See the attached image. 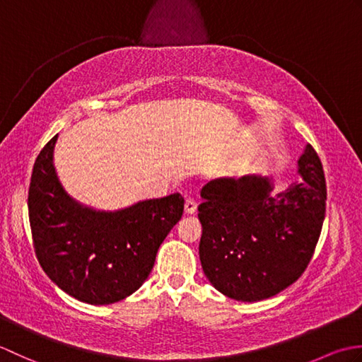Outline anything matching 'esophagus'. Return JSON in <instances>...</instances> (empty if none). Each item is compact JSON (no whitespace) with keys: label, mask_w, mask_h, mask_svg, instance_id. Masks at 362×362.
Masks as SVG:
<instances>
[{"label":"esophagus","mask_w":362,"mask_h":362,"mask_svg":"<svg viewBox=\"0 0 362 362\" xmlns=\"http://www.w3.org/2000/svg\"><path fill=\"white\" fill-rule=\"evenodd\" d=\"M197 210V202L194 197H188L187 202H185V213L187 214H194Z\"/></svg>","instance_id":"34e87169"}]
</instances>
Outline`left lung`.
<instances>
[{
    "instance_id": "8db88e82",
    "label": "left lung",
    "mask_w": 362,
    "mask_h": 362,
    "mask_svg": "<svg viewBox=\"0 0 362 362\" xmlns=\"http://www.w3.org/2000/svg\"><path fill=\"white\" fill-rule=\"evenodd\" d=\"M296 182L272 194L269 177L244 175L206 183L197 206L199 257L222 294L258 302L298 280L313 258L325 219L327 185L317 152L306 146Z\"/></svg>"
}]
</instances>
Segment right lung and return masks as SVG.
Masks as SVG:
<instances>
[{
    "label": "right lung",
    "mask_w": 362,
    "mask_h": 362,
    "mask_svg": "<svg viewBox=\"0 0 362 362\" xmlns=\"http://www.w3.org/2000/svg\"><path fill=\"white\" fill-rule=\"evenodd\" d=\"M57 135L35 158L28 194L38 263L68 296L90 305L129 297L148 279L160 244L180 221L179 193L96 211L66 193L52 165Z\"/></svg>",
    "instance_id": "add662e5"
}]
</instances>
